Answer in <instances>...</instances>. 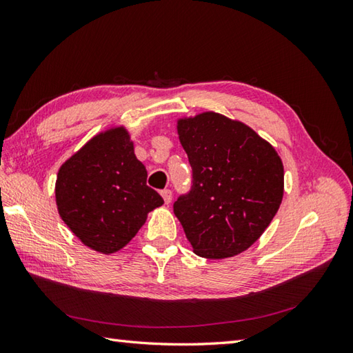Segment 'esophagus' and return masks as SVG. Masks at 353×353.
Instances as JSON below:
<instances>
[{
	"instance_id": "esophagus-1",
	"label": "esophagus",
	"mask_w": 353,
	"mask_h": 353,
	"mask_svg": "<svg viewBox=\"0 0 353 353\" xmlns=\"http://www.w3.org/2000/svg\"><path fill=\"white\" fill-rule=\"evenodd\" d=\"M161 196H162V199H163V201H165V205H170V203H171L172 192H171L170 190H163V191L161 192Z\"/></svg>"
}]
</instances>
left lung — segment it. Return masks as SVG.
<instances>
[{
	"instance_id": "obj_1",
	"label": "left lung",
	"mask_w": 353,
	"mask_h": 353,
	"mask_svg": "<svg viewBox=\"0 0 353 353\" xmlns=\"http://www.w3.org/2000/svg\"><path fill=\"white\" fill-rule=\"evenodd\" d=\"M192 188L174 203L192 250L224 259L258 241L282 203L283 163L252 127L216 112L177 119Z\"/></svg>"
}]
</instances>
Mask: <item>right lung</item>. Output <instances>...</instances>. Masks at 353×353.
I'll return each instance as SVG.
<instances>
[{"label":"right lung","instance_id":"obj_1","mask_svg":"<svg viewBox=\"0 0 353 353\" xmlns=\"http://www.w3.org/2000/svg\"><path fill=\"white\" fill-rule=\"evenodd\" d=\"M56 205L63 223L99 253L121 250L163 199L147 186V170L134 156L124 125L97 133L68 157L56 179Z\"/></svg>","mask_w":353,"mask_h":353}]
</instances>
